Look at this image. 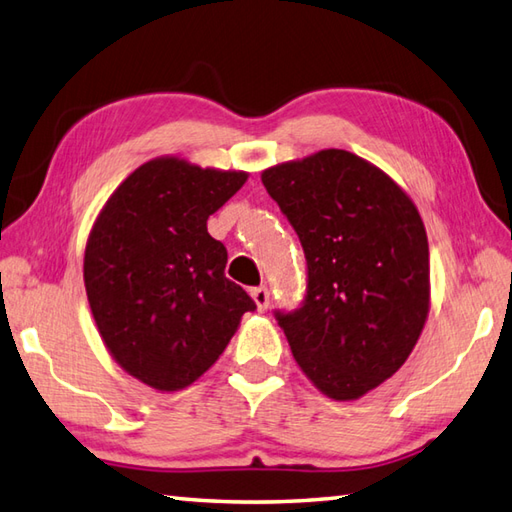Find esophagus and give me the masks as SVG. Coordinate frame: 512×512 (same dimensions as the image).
Returning a JSON list of instances; mask_svg holds the SVG:
<instances>
[{
	"label": "esophagus",
	"instance_id": "esophagus-1",
	"mask_svg": "<svg viewBox=\"0 0 512 512\" xmlns=\"http://www.w3.org/2000/svg\"><path fill=\"white\" fill-rule=\"evenodd\" d=\"M250 297L257 303V310L259 312H266L268 310V303H270V292L266 286H259L250 290Z\"/></svg>",
	"mask_w": 512,
	"mask_h": 512
}]
</instances>
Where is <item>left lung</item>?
<instances>
[{"label": "left lung", "mask_w": 512, "mask_h": 512, "mask_svg": "<svg viewBox=\"0 0 512 512\" xmlns=\"http://www.w3.org/2000/svg\"><path fill=\"white\" fill-rule=\"evenodd\" d=\"M262 182L308 264L301 308L275 319L325 396L361 398L407 361L429 314V244L416 204L343 149L270 167Z\"/></svg>", "instance_id": "8db88e82"}]
</instances>
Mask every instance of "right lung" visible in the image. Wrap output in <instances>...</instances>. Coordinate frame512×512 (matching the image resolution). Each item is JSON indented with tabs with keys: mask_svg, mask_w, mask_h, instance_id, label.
Instances as JSON below:
<instances>
[{
	"mask_svg": "<svg viewBox=\"0 0 512 512\" xmlns=\"http://www.w3.org/2000/svg\"><path fill=\"white\" fill-rule=\"evenodd\" d=\"M246 178L173 156L149 160L92 226L83 279L96 328L114 361L158 391L198 380L257 308L226 279V248L206 231Z\"/></svg>",
	"mask_w": 512,
	"mask_h": 512,
	"instance_id": "1",
	"label": "right lung"
}]
</instances>
